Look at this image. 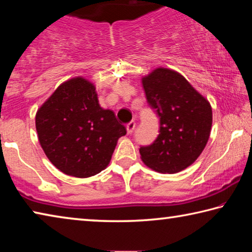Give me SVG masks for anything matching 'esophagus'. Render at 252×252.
Masks as SVG:
<instances>
[{"mask_svg":"<svg viewBox=\"0 0 252 252\" xmlns=\"http://www.w3.org/2000/svg\"><path fill=\"white\" fill-rule=\"evenodd\" d=\"M134 127H135V122H134V121H131V122L127 123V125H126V132H127V134H131L132 132H133Z\"/></svg>","mask_w":252,"mask_h":252,"instance_id":"1","label":"esophagus"}]
</instances>
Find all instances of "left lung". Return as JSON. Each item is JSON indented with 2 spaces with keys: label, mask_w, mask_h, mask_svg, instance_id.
<instances>
[{
  "label": "left lung",
  "mask_w": 252,
  "mask_h": 252,
  "mask_svg": "<svg viewBox=\"0 0 252 252\" xmlns=\"http://www.w3.org/2000/svg\"><path fill=\"white\" fill-rule=\"evenodd\" d=\"M147 102L160 119L159 134L140 147L144 164L177 173L201 155L212 126L211 105L178 72L159 67L142 79Z\"/></svg>",
  "instance_id": "obj_1"
}]
</instances>
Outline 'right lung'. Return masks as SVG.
I'll use <instances>...</instances> for the list:
<instances>
[{
    "label": "right lung",
    "instance_id": "right-lung-1",
    "mask_svg": "<svg viewBox=\"0 0 252 252\" xmlns=\"http://www.w3.org/2000/svg\"><path fill=\"white\" fill-rule=\"evenodd\" d=\"M35 126L52 164L76 178L105 169L118 139L126 133L113 111L101 108L94 85L83 78L60 85L36 112Z\"/></svg>",
    "mask_w": 252,
    "mask_h": 252
}]
</instances>
